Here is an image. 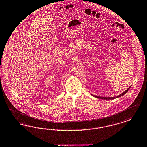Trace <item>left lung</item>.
<instances>
[{
    "mask_svg": "<svg viewBox=\"0 0 147 147\" xmlns=\"http://www.w3.org/2000/svg\"><path fill=\"white\" fill-rule=\"evenodd\" d=\"M131 87V85L130 86L129 88H127V90H125V91L123 92V93H122L120 94L117 95V96H115V97H103V96H96V95H94L92 94L91 95H92L93 96H94L95 98H100V99L106 100H114L115 98H120V97H121L122 96H123V95L125 94V93H127V92L129 90V89Z\"/></svg>",
    "mask_w": 147,
    "mask_h": 147,
    "instance_id": "8db88e82",
    "label": "left lung"
}]
</instances>
